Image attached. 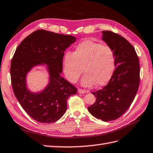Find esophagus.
<instances>
[{
  "label": "esophagus",
  "instance_id": "1",
  "mask_svg": "<svg viewBox=\"0 0 153 153\" xmlns=\"http://www.w3.org/2000/svg\"><path fill=\"white\" fill-rule=\"evenodd\" d=\"M78 92H79V94H85V93L88 92V91L79 88V89H78Z\"/></svg>",
  "mask_w": 153,
  "mask_h": 153
}]
</instances>
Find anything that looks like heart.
Here are the masks:
<instances>
[{
    "label": "heart",
    "mask_w": 153,
    "mask_h": 153,
    "mask_svg": "<svg viewBox=\"0 0 153 153\" xmlns=\"http://www.w3.org/2000/svg\"><path fill=\"white\" fill-rule=\"evenodd\" d=\"M115 66L113 50L108 46L91 40L79 44L74 53L67 52L63 56V73L67 80L75 83L83 72L84 86L106 84L113 75Z\"/></svg>",
    "instance_id": "obj_1"
}]
</instances>
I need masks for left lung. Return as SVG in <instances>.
I'll return each mask as SVG.
<instances>
[{
    "label": "left lung",
    "mask_w": 153,
    "mask_h": 153,
    "mask_svg": "<svg viewBox=\"0 0 153 153\" xmlns=\"http://www.w3.org/2000/svg\"><path fill=\"white\" fill-rule=\"evenodd\" d=\"M102 34L114 51L117 68L106 86L91 92L96 100L88 109L94 117L108 122L120 117L133 102L140 86V67L137 54L126 39L110 30Z\"/></svg>",
    "instance_id": "8db88e82"
}]
</instances>
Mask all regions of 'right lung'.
<instances>
[{
    "mask_svg": "<svg viewBox=\"0 0 153 153\" xmlns=\"http://www.w3.org/2000/svg\"><path fill=\"white\" fill-rule=\"evenodd\" d=\"M76 38L39 29L30 34L16 48L10 67L13 93L29 116L41 123L58 120L67 109V101L76 94L77 88L61 76L64 52ZM49 65L50 83L42 93H30L26 89V74L33 66Z\"/></svg>",
    "mask_w": 153,
    "mask_h": 153,
    "instance_id": "obj_1",
    "label": "right lung"
}]
</instances>
